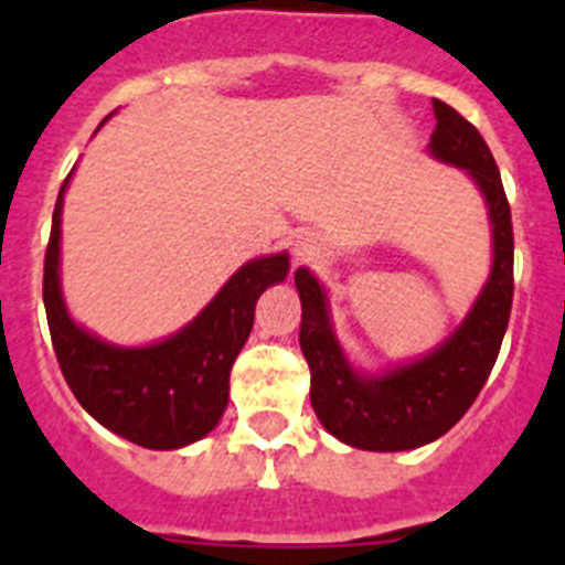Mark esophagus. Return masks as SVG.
I'll return each instance as SVG.
<instances>
[{
	"mask_svg": "<svg viewBox=\"0 0 565 565\" xmlns=\"http://www.w3.org/2000/svg\"><path fill=\"white\" fill-rule=\"evenodd\" d=\"M297 254H299V257H306V254H308V246H302V248H297Z\"/></svg>",
	"mask_w": 565,
	"mask_h": 565,
	"instance_id": "esophagus-1",
	"label": "esophagus"
}]
</instances>
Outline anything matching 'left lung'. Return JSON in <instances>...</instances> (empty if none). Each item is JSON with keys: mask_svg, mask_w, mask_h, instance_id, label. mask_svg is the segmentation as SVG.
<instances>
[{"mask_svg": "<svg viewBox=\"0 0 565 565\" xmlns=\"http://www.w3.org/2000/svg\"><path fill=\"white\" fill-rule=\"evenodd\" d=\"M436 129L430 149L436 158L469 169L481 186L492 221L495 263L492 274L469 311L467 322L430 356L404 364L379 379L353 373L333 339L326 311V294L308 268L294 274L302 299L299 348L311 367L313 413L331 436L359 450L396 452L436 441L472 407L501 351L512 311V212L503 192L501 172L487 141L450 104L433 98Z\"/></svg>", "mask_w": 565, "mask_h": 565, "instance_id": "obj_1", "label": "left lung"}]
</instances>
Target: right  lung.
Masks as SVG:
<instances>
[{"label":"right lung","instance_id":"1","mask_svg":"<svg viewBox=\"0 0 565 565\" xmlns=\"http://www.w3.org/2000/svg\"><path fill=\"white\" fill-rule=\"evenodd\" d=\"M64 178L44 252V311L70 391L107 430L149 450L206 436L228 404V373L254 326L259 294L286 279L288 254L246 263L192 326L149 348H113L67 317L58 288Z\"/></svg>","mask_w":565,"mask_h":565}]
</instances>
